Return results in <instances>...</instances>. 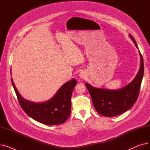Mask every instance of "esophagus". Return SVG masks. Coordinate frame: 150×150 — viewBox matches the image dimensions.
<instances>
[{"instance_id": "esophagus-1", "label": "esophagus", "mask_w": 150, "mask_h": 150, "mask_svg": "<svg viewBox=\"0 0 150 150\" xmlns=\"http://www.w3.org/2000/svg\"><path fill=\"white\" fill-rule=\"evenodd\" d=\"M80 76L81 77V78H84V77H85V74H84V72H80Z\"/></svg>"}]
</instances>
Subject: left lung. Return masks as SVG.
Listing matches in <instances>:
<instances>
[{"label": "left lung", "mask_w": 150, "mask_h": 150, "mask_svg": "<svg viewBox=\"0 0 150 150\" xmlns=\"http://www.w3.org/2000/svg\"><path fill=\"white\" fill-rule=\"evenodd\" d=\"M129 37L138 49L134 38L131 35H129ZM139 54L140 67L139 72L134 80L125 87L117 90H109L94 88L86 83L93 106L101 115L114 117L120 115L127 111L135 103L139 96L144 72V60L140 51Z\"/></svg>", "instance_id": "left-lung-1"}]
</instances>
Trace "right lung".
<instances>
[{
	"instance_id": "add662e5",
	"label": "right lung",
	"mask_w": 150,
	"mask_h": 150,
	"mask_svg": "<svg viewBox=\"0 0 150 150\" xmlns=\"http://www.w3.org/2000/svg\"><path fill=\"white\" fill-rule=\"evenodd\" d=\"M11 83L22 109L35 120L47 125H57L68 119L71 112V97L77 84L75 79L66 82L51 99L42 103H35L22 98L12 78Z\"/></svg>"
}]
</instances>
